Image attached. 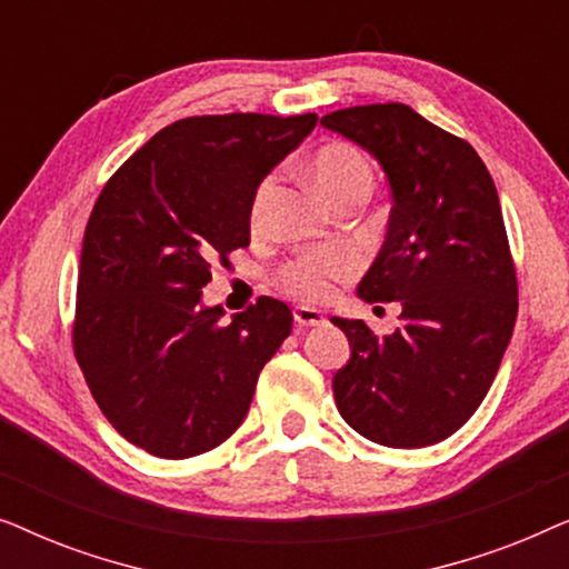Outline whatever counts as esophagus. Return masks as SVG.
Masks as SVG:
<instances>
[{"label":"esophagus","mask_w":569,"mask_h":569,"mask_svg":"<svg viewBox=\"0 0 569 569\" xmlns=\"http://www.w3.org/2000/svg\"><path fill=\"white\" fill-rule=\"evenodd\" d=\"M292 316H295V323L302 326V329H308V326H321V323H326V316L321 313V310H316V308L300 306V308H295Z\"/></svg>","instance_id":"obj_1"}]
</instances>
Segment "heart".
Returning <instances> with one entry per match:
<instances>
[{"label":"heart","mask_w":569,"mask_h":569,"mask_svg":"<svg viewBox=\"0 0 569 569\" xmlns=\"http://www.w3.org/2000/svg\"><path fill=\"white\" fill-rule=\"evenodd\" d=\"M308 173L323 193L329 204H337L341 197L355 191H372V170L360 152L349 144H326L308 162ZM274 193V178H263L251 201V224H261L267 204ZM355 271L352 253L341 248L329 251L306 253L292 263H287L282 271V287L295 298L318 302L326 300L331 292V284L349 277Z\"/></svg>","instance_id":"b5f03b06"}]
</instances>
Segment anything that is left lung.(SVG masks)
<instances>
[{
    "instance_id": "left-lung-1",
    "label": "left lung",
    "mask_w": 569,
    "mask_h": 569,
    "mask_svg": "<svg viewBox=\"0 0 569 569\" xmlns=\"http://www.w3.org/2000/svg\"><path fill=\"white\" fill-rule=\"evenodd\" d=\"M321 123L372 154L391 186L386 240L357 298L401 302V326L386 337L360 318H331L352 347L333 399L362 438L432 446L485 401L516 326L500 197L477 150L415 108L355 106Z\"/></svg>"
}]
</instances>
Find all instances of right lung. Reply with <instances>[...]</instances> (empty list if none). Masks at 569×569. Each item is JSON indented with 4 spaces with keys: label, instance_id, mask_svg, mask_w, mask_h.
Masks as SVG:
<instances>
[{
    "label": "right lung",
    "instance_id": "obj_1",
    "mask_svg": "<svg viewBox=\"0 0 569 569\" xmlns=\"http://www.w3.org/2000/svg\"><path fill=\"white\" fill-rule=\"evenodd\" d=\"M318 121L193 116L116 170L84 228L74 355L98 407L147 453L191 458L238 430L256 380L292 331L282 300L222 321L212 263L251 240L259 183Z\"/></svg>",
    "mask_w": 569,
    "mask_h": 569
}]
</instances>
